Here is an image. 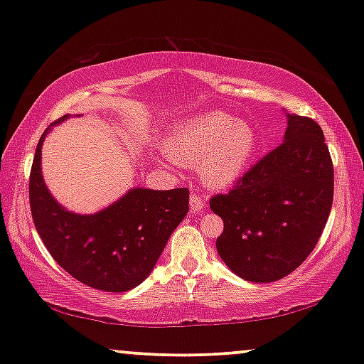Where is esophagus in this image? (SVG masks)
Returning <instances> with one entry per match:
<instances>
[{
    "mask_svg": "<svg viewBox=\"0 0 364 364\" xmlns=\"http://www.w3.org/2000/svg\"><path fill=\"white\" fill-rule=\"evenodd\" d=\"M203 208H205V202H203V198L200 196H197V193H192V196H191V210L193 213H198V212H202Z\"/></svg>",
    "mask_w": 364,
    "mask_h": 364,
    "instance_id": "esophagus-1",
    "label": "esophagus"
}]
</instances>
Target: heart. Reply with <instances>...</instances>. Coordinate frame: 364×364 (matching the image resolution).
Wrapping results in <instances>:
<instances>
[{
    "label": "heart",
    "instance_id": "1",
    "mask_svg": "<svg viewBox=\"0 0 364 364\" xmlns=\"http://www.w3.org/2000/svg\"><path fill=\"white\" fill-rule=\"evenodd\" d=\"M167 156L181 166H198L210 187H230L245 176L257 149L250 124L225 112H205L178 124L164 141Z\"/></svg>",
    "mask_w": 364,
    "mask_h": 364
}]
</instances>
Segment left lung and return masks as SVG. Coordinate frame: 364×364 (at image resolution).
<instances>
[{"label":"left lung","mask_w":364,"mask_h":364,"mask_svg":"<svg viewBox=\"0 0 364 364\" xmlns=\"http://www.w3.org/2000/svg\"><path fill=\"white\" fill-rule=\"evenodd\" d=\"M283 142L258 161L235 188L210 198L223 220L217 252L247 282L270 283L306 260L333 203V162L321 127L287 114Z\"/></svg>","instance_id":"8db88e82"}]
</instances>
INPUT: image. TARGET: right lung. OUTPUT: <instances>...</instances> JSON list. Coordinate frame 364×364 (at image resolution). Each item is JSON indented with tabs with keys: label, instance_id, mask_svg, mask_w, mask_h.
I'll return each instance as SVG.
<instances>
[{
	"label": "right lung",
	"instance_id": "right-lung-1",
	"mask_svg": "<svg viewBox=\"0 0 364 364\" xmlns=\"http://www.w3.org/2000/svg\"><path fill=\"white\" fill-rule=\"evenodd\" d=\"M39 139L29 177V203L36 230L51 257L84 285L121 293L136 288L156 267L172 232L188 212V188L134 187L96 213L63 207L43 178Z\"/></svg>",
	"mask_w": 364,
	"mask_h": 364
}]
</instances>
